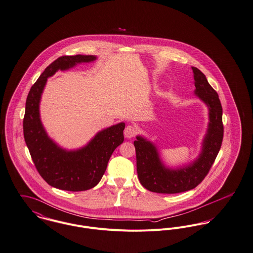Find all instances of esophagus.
Listing matches in <instances>:
<instances>
[{
	"label": "esophagus",
	"instance_id": "obj_1",
	"mask_svg": "<svg viewBox=\"0 0 253 253\" xmlns=\"http://www.w3.org/2000/svg\"><path fill=\"white\" fill-rule=\"evenodd\" d=\"M137 133V129L134 125H128L126 126L125 130H124V135L126 138H134L136 136Z\"/></svg>",
	"mask_w": 253,
	"mask_h": 253
}]
</instances>
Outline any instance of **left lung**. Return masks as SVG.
<instances>
[{
    "label": "left lung",
    "mask_w": 253,
    "mask_h": 253,
    "mask_svg": "<svg viewBox=\"0 0 253 253\" xmlns=\"http://www.w3.org/2000/svg\"><path fill=\"white\" fill-rule=\"evenodd\" d=\"M194 85L197 96L210 109V123L203 150L199 158L184 168H166L160 161L156 147L141 137L134 141L137 156V171L141 185L151 192L162 194L181 193L195 188L209 173L223 140L222 107L218 94L208 83L206 76L195 67Z\"/></svg>",
    "instance_id": "obj_1"
}]
</instances>
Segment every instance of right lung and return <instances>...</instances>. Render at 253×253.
Instances as JSON below:
<instances>
[{"label": "right lung", "instance_id": "1", "mask_svg": "<svg viewBox=\"0 0 253 253\" xmlns=\"http://www.w3.org/2000/svg\"><path fill=\"white\" fill-rule=\"evenodd\" d=\"M93 55L57 58L40 76L29 91L23 133L29 152L41 176L51 186L67 191H84L96 186L106 171L114 149L123 142L124 123L101 131L85 147L66 151L50 140L40 119L39 105L47 78L58 70H67L78 63L91 62Z\"/></svg>", "mask_w": 253, "mask_h": 253}]
</instances>
